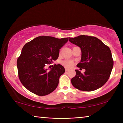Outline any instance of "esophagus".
Segmentation results:
<instances>
[{
  "label": "esophagus",
  "instance_id": "1",
  "mask_svg": "<svg viewBox=\"0 0 123 123\" xmlns=\"http://www.w3.org/2000/svg\"><path fill=\"white\" fill-rule=\"evenodd\" d=\"M69 69H68V68H65V70L66 72H67V71H68V70H69Z\"/></svg>",
  "mask_w": 123,
  "mask_h": 123
}]
</instances>
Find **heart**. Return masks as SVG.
<instances>
[{
	"instance_id": "1",
	"label": "heart",
	"mask_w": 123,
	"mask_h": 123,
	"mask_svg": "<svg viewBox=\"0 0 123 123\" xmlns=\"http://www.w3.org/2000/svg\"><path fill=\"white\" fill-rule=\"evenodd\" d=\"M61 63L62 65L66 68H71L74 65V62L69 60H64V61H62Z\"/></svg>"
}]
</instances>
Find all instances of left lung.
<instances>
[{
    "label": "left lung",
    "mask_w": 123,
    "mask_h": 123,
    "mask_svg": "<svg viewBox=\"0 0 123 123\" xmlns=\"http://www.w3.org/2000/svg\"><path fill=\"white\" fill-rule=\"evenodd\" d=\"M69 41L80 47L81 59L77 66L86 70L84 73L75 70L76 75L71 80L73 86L87 92L104 86L109 80L113 67L109 47L97 37L85 35L69 38Z\"/></svg>",
    "instance_id": "obj_1"
}]
</instances>
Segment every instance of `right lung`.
<instances>
[{"label": "right lung", "instance_id": "1", "mask_svg": "<svg viewBox=\"0 0 123 123\" xmlns=\"http://www.w3.org/2000/svg\"><path fill=\"white\" fill-rule=\"evenodd\" d=\"M67 38L39 36L26 43L17 62L18 76L23 85L31 92L44 96L56 88L59 78L65 72L61 64L45 69L46 64L59 57L60 49L67 42Z\"/></svg>", "mask_w": 123, "mask_h": 123}]
</instances>
